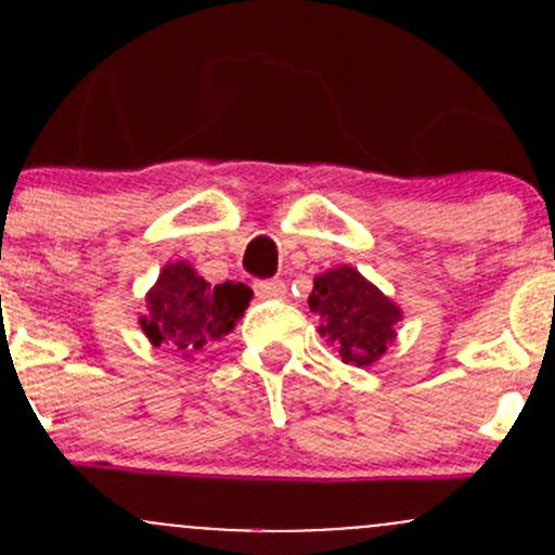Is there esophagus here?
<instances>
[{
  "label": "esophagus",
  "mask_w": 555,
  "mask_h": 555,
  "mask_svg": "<svg viewBox=\"0 0 555 555\" xmlns=\"http://www.w3.org/2000/svg\"><path fill=\"white\" fill-rule=\"evenodd\" d=\"M255 295L257 298L276 300L287 295V284L279 282V279H266V282H255Z\"/></svg>",
  "instance_id": "esophagus-1"
}]
</instances>
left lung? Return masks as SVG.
Here are the masks:
<instances>
[{"mask_svg":"<svg viewBox=\"0 0 555 555\" xmlns=\"http://www.w3.org/2000/svg\"><path fill=\"white\" fill-rule=\"evenodd\" d=\"M309 309L346 365L371 367L397 338L402 309L357 268L338 266L313 276Z\"/></svg>","mask_w":555,"mask_h":555,"instance_id":"obj_1","label":"left lung"}]
</instances>
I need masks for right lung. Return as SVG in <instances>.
I'll return each instance as SVG.
<instances>
[{"mask_svg": "<svg viewBox=\"0 0 555 555\" xmlns=\"http://www.w3.org/2000/svg\"><path fill=\"white\" fill-rule=\"evenodd\" d=\"M139 327L153 346L179 360H193L215 340L225 338L251 300L246 284H209L190 262H166L147 293Z\"/></svg>", "mask_w": 555, "mask_h": 555, "instance_id": "right-lung-1", "label": "right lung"}]
</instances>
